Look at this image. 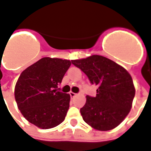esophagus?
I'll return each instance as SVG.
<instances>
[{"label":"esophagus","mask_w":151,"mask_h":151,"mask_svg":"<svg viewBox=\"0 0 151 151\" xmlns=\"http://www.w3.org/2000/svg\"><path fill=\"white\" fill-rule=\"evenodd\" d=\"M69 94H70V96H71V98H74L75 96H76V93H74L73 92H70V93H69Z\"/></svg>","instance_id":"1"}]
</instances>
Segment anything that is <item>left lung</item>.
Returning <instances> with one entry per match:
<instances>
[{
	"mask_svg": "<svg viewBox=\"0 0 151 151\" xmlns=\"http://www.w3.org/2000/svg\"><path fill=\"white\" fill-rule=\"evenodd\" d=\"M71 63L97 87L96 96H87L86 103L80 109L83 121L101 131L116 128L131 109L135 95L131 76L113 60L97 55Z\"/></svg>",
	"mask_w": 151,
	"mask_h": 151,
	"instance_id": "1",
	"label": "left lung"
}]
</instances>
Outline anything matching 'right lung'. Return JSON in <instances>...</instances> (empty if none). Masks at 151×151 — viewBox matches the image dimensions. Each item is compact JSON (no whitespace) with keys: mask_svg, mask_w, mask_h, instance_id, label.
Instances as JSON below:
<instances>
[{"mask_svg":"<svg viewBox=\"0 0 151 151\" xmlns=\"http://www.w3.org/2000/svg\"><path fill=\"white\" fill-rule=\"evenodd\" d=\"M71 64L68 59L45 57L20 75L14 89L17 107L38 128H54L64 121L71 96L59 92L58 85Z\"/></svg>","mask_w":151,"mask_h":151,"instance_id":"obj_1","label":"right lung"}]
</instances>
